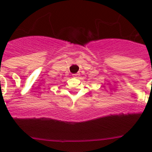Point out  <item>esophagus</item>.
Instances as JSON below:
<instances>
[{
  "mask_svg": "<svg viewBox=\"0 0 152 152\" xmlns=\"http://www.w3.org/2000/svg\"><path fill=\"white\" fill-rule=\"evenodd\" d=\"M73 75V77H78V75H79V74H74V75Z\"/></svg>",
  "mask_w": 152,
  "mask_h": 152,
  "instance_id": "34e87169",
  "label": "esophagus"
}]
</instances>
